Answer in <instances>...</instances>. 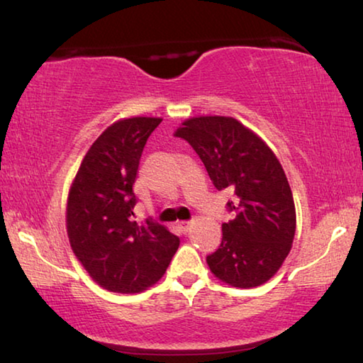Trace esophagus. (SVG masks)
<instances>
[{
    "label": "esophagus",
    "instance_id": "esophagus-1",
    "mask_svg": "<svg viewBox=\"0 0 363 363\" xmlns=\"http://www.w3.org/2000/svg\"><path fill=\"white\" fill-rule=\"evenodd\" d=\"M178 227H180V230L183 231V233H188V231H189V230H191V227H193V222L183 220V222H180V223H178Z\"/></svg>",
    "mask_w": 363,
    "mask_h": 363
}]
</instances>
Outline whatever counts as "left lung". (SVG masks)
Instances as JSON below:
<instances>
[{
    "label": "left lung",
    "mask_w": 363,
    "mask_h": 363,
    "mask_svg": "<svg viewBox=\"0 0 363 363\" xmlns=\"http://www.w3.org/2000/svg\"><path fill=\"white\" fill-rule=\"evenodd\" d=\"M203 160L233 218L222 225V242L207 255L218 280L235 288L260 286L286 259L296 233V207L280 160L267 143L233 117H191L177 128Z\"/></svg>",
    "instance_id": "left-lung-1"
}]
</instances>
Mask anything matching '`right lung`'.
<instances>
[{"instance_id":"1","label":"right lung","mask_w":363,"mask_h":363,"mask_svg":"<svg viewBox=\"0 0 363 363\" xmlns=\"http://www.w3.org/2000/svg\"><path fill=\"white\" fill-rule=\"evenodd\" d=\"M162 118L130 117L112 123L83 157L67 198L72 251L99 286L133 294L157 283L180 240L164 225L132 220L143 147Z\"/></svg>"}]
</instances>
